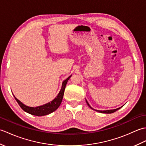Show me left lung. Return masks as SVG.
<instances>
[{
  "instance_id": "8db88e82",
  "label": "left lung",
  "mask_w": 146,
  "mask_h": 146,
  "mask_svg": "<svg viewBox=\"0 0 146 146\" xmlns=\"http://www.w3.org/2000/svg\"><path fill=\"white\" fill-rule=\"evenodd\" d=\"M86 104H87V105H88L89 106V107L90 108H92V109H93V110H96L97 111H98V112H100V113H113V112H115V111H116L117 110H118L119 109H120V108L122 107H120V108H116V109H113V110H95V109H94V108H93L92 107H91V106L90 105H89V104H88V102H87V100H86Z\"/></svg>"
}]
</instances>
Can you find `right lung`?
Wrapping results in <instances>:
<instances>
[{
  "label": "right lung",
  "instance_id": "1",
  "mask_svg": "<svg viewBox=\"0 0 146 146\" xmlns=\"http://www.w3.org/2000/svg\"><path fill=\"white\" fill-rule=\"evenodd\" d=\"M70 77L71 76H70L66 80H65L63 82L61 89L57 97H56L52 101L49 102V103L46 104L45 105H41V106L36 107H27L26 105L22 103L17 98H15L14 95V97L15 99V100L17 101L18 104L19 105V106L21 107L22 109H23L24 111H26L27 113L33 115H36V116L46 115H48L53 112L54 111H55L59 107H60V105L63 98L65 87H66V83Z\"/></svg>",
  "mask_w": 146,
  "mask_h": 146
}]
</instances>
